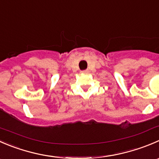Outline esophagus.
<instances>
[{
	"mask_svg": "<svg viewBox=\"0 0 159 159\" xmlns=\"http://www.w3.org/2000/svg\"><path fill=\"white\" fill-rule=\"evenodd\" d=\"M81 73H82V74H88V73H89V70H82V71H81Z\"/></svg>",
	"mask_w": 159,
	"mask_h": 159,
	"instance_id": "esophagus-1",
	"label": "esophagus"
}]
</instances>
